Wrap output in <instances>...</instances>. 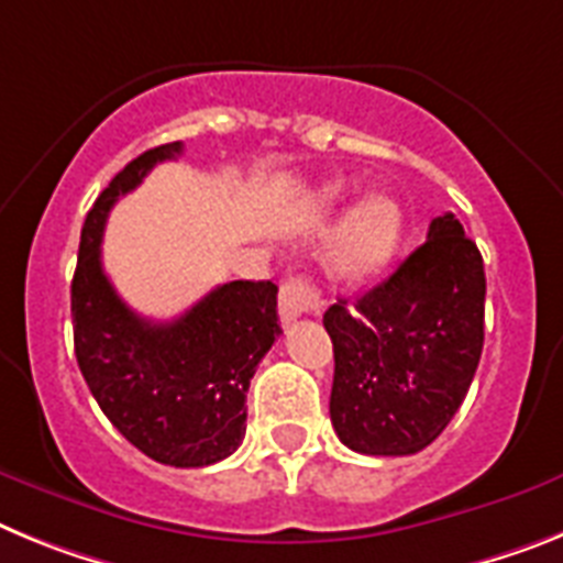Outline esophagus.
I'll list each match as a JSON object with an SVG mask.
<instances>
[{"instance_id":"esophagus-1","label":"esophagus","mask_w":563,"mask_h":563,"mask_svg":"<svg viewBox=\"0 0 563 563\" xmlns=\"http://www.w3.org/2000/svg\"><path fill=\"white\" fill-rule=\"evenodd\" d=\"M325 300L309 277H288L280 288V317L291 322L302 314H320Z\"/></svg>"}]
</instances>
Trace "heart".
Wrapping results in <instances>:
<instances>
[{
	"label": "heart",
	"instance_id": "obj_1",
	"mask_svg": "<svg viewBox=\"0 0 563 563\" xmlns=\"http://www.w3.org/2000/svg\"><path fill=\"white\" fill-rule=\"evenodd\" d=\"M340 198V184L322 189V200L334 203ZM402 241V212L390 198L374 195L363 200L342 227L334 249V268L342 277L365 280L379 275L397 254Z\"/></svg>",
	"mask_w": 563,
	"mask_h": 563
}]
</instances>
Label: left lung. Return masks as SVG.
<instances>
[{"mask_svg":"<svg viewBox=\"0 0 563 563\" xmlns=\"http://www.w3.org/2000/svg\"><path fill=\"white\" fill-rule=\"evenodd\" d=\"M485 263L451 212L354 306L322 325L334 342L331 424L365 456H410L448 428L485 345Z\"/></svg>","mask_w":563,"mask_h":563,"instance_id":"1","label":"left lung"}]
</instances>
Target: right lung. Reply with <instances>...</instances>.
<instances>
[{
  "mask_svg": "<svg viewBox=\"0 0 563 563\" xmlns=\"http://www.w3.org/2000/svg\"><path fill=\"white\" fill-rule=\"evenodd\" d=\"M180 153V141L146 150L87 212L70 286L73 342L87 388L126 442L161 464L207 467L243 442L249 383L283 331L277 286L223 283L178 320L153 322L115 295L101 266L112 203Z\"/></svg>",
  "mask_w": 563,
  "mask_h": 563,
  "instance_id": "obj_1",
  "label": "right lung"
}]
</instances>
